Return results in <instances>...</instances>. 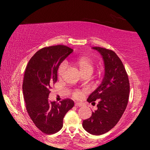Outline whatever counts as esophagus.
Segmentation results:
<instances>
[{"label":"esophagus","mask_w":150,"mask_h":150,"mask_svg":"<svg viewBox=\"0 0 150 150\" xmlns=\"http://www.w3.org/2000/svg\"><path fill=\"white\" fill-rule=\"evenodd\" d=\"M76 106H79V107H81V106H83V103H80V102H76L75 103Z\"/></svg>","instance_id":"esophagus-1"}]
</instances>
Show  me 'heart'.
Returning <instances> with one entry per match:
<instances>
[{"label":"heart","mask_w":150,"mask_h":150,"mask_svg":"<svg viewBox=\"0 0 150 150\" xmlns=\"http://www.w3.org/2000/svg\"><path fill=\"white\" fill-rule=\"evenodd\" d=\"M71 65L79 71L80 74L84 76L85 74H91L94 68V61L93 59L87 56H81L74 59L71 62ZM65 69V64L62 63L59 67L58 70V76L59 79L62 78ZM83 93L81 91H76L74 93V97L79 99L83 96Z\"/></svg>","instance_id":"heart-1"}]
</instances>
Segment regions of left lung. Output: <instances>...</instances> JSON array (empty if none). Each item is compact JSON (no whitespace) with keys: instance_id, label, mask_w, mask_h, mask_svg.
Here are the masks:
<instances>
[{"instance_id":"obj_1","label":"left lung","mask_w":150,"mask_h":150,"mask_svg":"<svg viewBox=\"0 0 150 150\" xmlns=\"http://www.w3.org/2000/svg\"><path fill=\"white\" fill-rule=\"evenodd\" d=\"M92 48L102 55L104 75L99 87L87 99L92 104L98 100V109L83 120V127L90 134L101 135L111 130L124 114L128 102L130 83L124 65L115 52L100 47Z\"/></svg>"}]
</instances>
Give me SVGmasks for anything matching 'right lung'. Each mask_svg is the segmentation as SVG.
I'll list each match as a JSON object with an SVG mask.
<instances>
[{"label": "right lung", "instance_id": "add662e5", "mask_svg": "<svg viewBox=\"0 0 150 150\" xmlns=\"http://www.w3.org/2000/svg\"><path fill=\"white\" fill-rule=\"evenodd\" d=\"M72 52L62 45L46 47L32 57L26 67L22 90L26 110L35 125L47 134L62 128L64 116L74 105L70 99L60 104L48 100L49 89L57 81L59 65Z\"/></svg>", "mask_w": 150, "mask_h": 150}]
</instances>
